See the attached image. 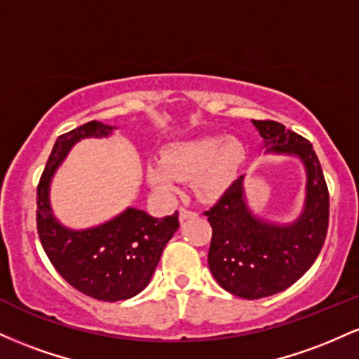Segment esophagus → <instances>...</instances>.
<instances>
[{"instance_id":"obj_1","label":"esophagus","mask_w":359,"mask_h":359,"mask_svg":"<svg viewBox=\"0 0 359 359\" xmlns=\"http://www.w3.org/2000/svg\"><path fill=\"white\" fill-rule=\"evenodd\" d=\"M197 216V212H194V211H189V209H179V219L180 221H185V219H189V217H196Z\"/></svg>"}]
</instances>
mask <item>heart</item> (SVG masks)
Instances as JSON below:
<instances>
[{"label": "heart", "instance_id": "obj_1", "mask_svg": "<svg viewBox=\"0 0 359 359\" xmlns=\"http://www.w3.org/2000/svg\"><path fill=\"white\" fill-rule=\"evenodd\" d=\"M246 160V147L241 140L204 137L174 143L162 158L147 167V179L154 189L175 194L179 180H192L204 199H219L234 184Z\"/></svg>", "mask_w": 359, "mask_h": 359}]
</instances>
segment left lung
Instances as JSON below:
<instances>
[{
  "mask_svg": "<svg viewBox=\"0 0 359 359\" xmlns=\"http://www.w3.org/2000/svg\"><path fill=\"white\" fill-rule=\"evenodd\" d=\"M251 121L265 154L297 156L307 174L304 209L288 224L255 216L246 203L245 175L204 212L212 228L208 255L212 277L229 294L255 300L285 290L316 262L327 234L329 192L309 140L271 119Z\"/></svg>",
  "mask_w": 359,
  "mask_h": 359,
  "instance_id": "obj_1",
  "label": "left lung"
}]
</instances>
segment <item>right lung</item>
I'll return each mask as SVG.
<instances>
[{
  "instance_id": "1",
  "label": "right lung",
  "mask_w": 359,
  "mask_h": 359,
  "mask_svg": "<svg viewBox=\"0 0 359 359\" xmlns=\"http://www.w3.org/2000/svg\"><path fill=\"white\" fill-rule=\"evenodd\" d=\"M116 126L89 121L60 135L36 189V229L45 253L60 277L89 297L116 302L135 297L150 283L165 245L179 229V212L154 217L126 208L113 219L72 229L53 216L52 177L71 148L84 138H106Z\"/></svg>"
}]
</instances>
